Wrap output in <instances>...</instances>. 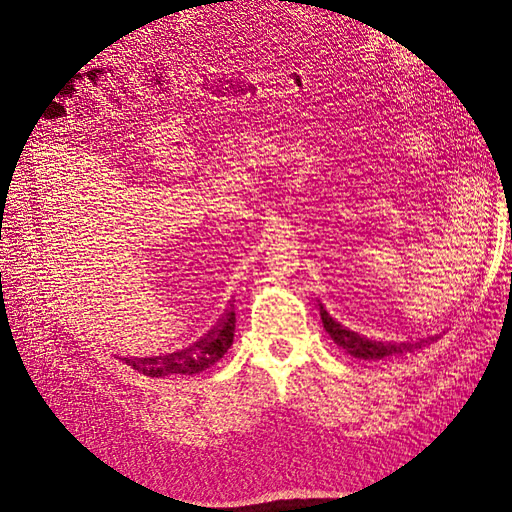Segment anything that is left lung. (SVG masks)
Returning a JSON list of instances; mask_svg holds the SVG:
<instances>
[{
  "label": "left lung",
  "mask_w": 512,
  "mask_h": 512,
  "mask_svg": "<svg viewBox=\"0 0 512 512\" xmlns=\"http://www.w3.org/2000/svg\"><path fill=\"white\" fill-rule=\"evenodd\" d=\"M320 318L324 324V331L329 333V337L333 342L342 348L346 354L354 356V359H363V361H380L384 356L391 354H404V352H412L414 348H421L425 342L418 344H384V342H376V339H369L367 335H361L359 331L350 329L348 324H344L342 320H337L327 307L320 303Z\"/></svg>",
  "instance_id": "1"
}]
</instances>
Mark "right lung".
Segmentation results:
<instances>
[{
  "instance_id": "1",
  "label": "right lung",
  "mask_w": 512,
  "mask_h": 512,
  "mask_svg": "<svg viewBox=\"0 0 512 512\" xmlns=\"http://www.w3.org/2000/svg\"><path fill=\"white\" fill-rule=\"evenodd\" d=\"M235 309H226V314L211 327L205 335H200L194 344L183 350L170 352L164 356H147V359H126L128 365L141 371L145 376L160 378L170 374L194 376L218 363L232 346L235 339Z\"/></svg>"
}]
</instances>
